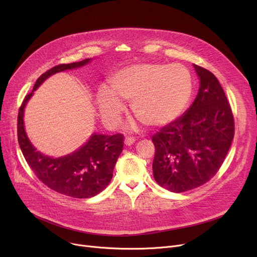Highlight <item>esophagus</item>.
<instances>
[{
    "label": "esophagus",
    "mask_w": 257,
    "mask_h": 257,
    "mask_svg": "<svg viewBox=\"0 0 257 257\" xmlns=\"http://www.w3.org/2000/svg\"><path fill=\"white\" fill-rule=\"evenodd\" d=\"M134 142H136V139L132 138V137H126L124 143L126 146H131L132 144H134Z\"/></svg>",
    "instance_id": "esophagus-1"
}]
</instances>
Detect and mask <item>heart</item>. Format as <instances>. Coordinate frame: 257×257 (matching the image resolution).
Listing matches in <instances>:
<instances>
[{
	"label": "heart",
	"instance_id": "b5f03b06",
	"mask_svg": "<svg viewBox=\"0 0 257 257\" xmlns=\"http://www.w3.org/2000/svg\"><path fill=\"white\" fill-rule=\"evenodd\" d=\"M111 90L101 87L97 104L108 125H116L125 109L121 99L143 123L164 126L177 118L186 107L193 90L190 71L182 64L139 63L116 72L110 79Z\"/></svg>",
	"mask_w": 257,
	"mask_h": 257
}]
</instances>
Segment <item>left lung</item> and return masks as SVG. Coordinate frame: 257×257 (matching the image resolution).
<instances>
[{
	"instance_id": "8db88e82",
	"label": "left lung",
	"mask_w": 257,
	"mask_h": 257,
	"mask_svg": "<svg viewBox=\"0 0 257 257\" xmlns=\"http://www.w3.org/2000/svg\"><path fill=\"white\" fill-rule=\"evenodd\" d=\"M200 87L194 103L179 118L152 137L155 181L174 193L209 181L224 163L234 137V119L219 80L194 64Z\"/></svg>"
}]
</instances>
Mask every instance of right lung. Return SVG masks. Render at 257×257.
<instances>
[{
    "label": "right lung",
    "instance_id": "add662e5",
    "mask_svg": "<svg viewBox=\"0 0 257 257\" xmlns=\"http://www.w3.org/2000/svg\"><path fill=\"white\" fill-rule=\"evenodd\" d=\"M91 59L52 67L40 76L33 90L25 97L18 115V140L27 163L36 177L51 190L73 198H90L101 193L109 184L116 160L123 151L124 136H105L93 133L90 139L75 152L54 158L36 150L31 144L24 126L25 107L38 88L50 76L83 66Z\"/></svg>",
    "mask_w": 257,
    "mask_h": 257
}]
</instances>
